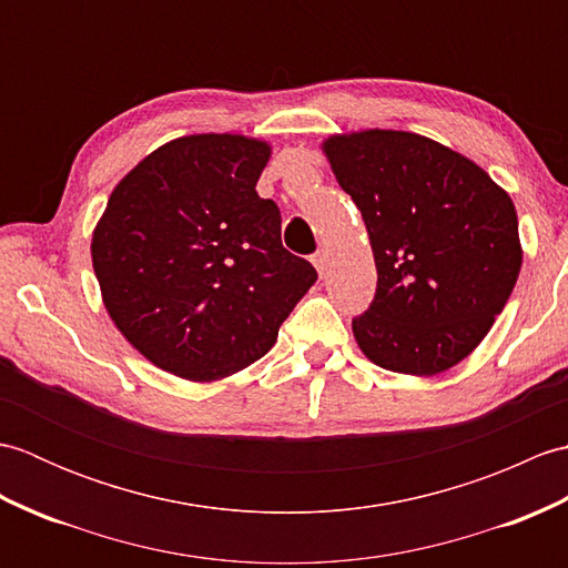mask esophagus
Masks as SVG:
<instances>
[{
	"instance_id": "1",
	"label": "esophagus",
	"mask_w": 568,
	"mask_h": 568,
	"mask_svg": "<svg viewBox=\"0 0 568 568\" xmlns=\"http://www.w3.org/2000/svg\"><path fill=\"white\" fill-rule=\"evenodd\" d=\"M327 251H317L315 253V256H312V263H315V268H317V273L320 275H324V273H327Z\"/></svg>"
}]
</instances>
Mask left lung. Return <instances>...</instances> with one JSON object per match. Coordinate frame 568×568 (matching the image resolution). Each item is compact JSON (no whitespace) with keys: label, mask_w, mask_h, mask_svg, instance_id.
<instances>
[{"label":"left lung","mask_w":568,"mask_h":568,"mask_svg":"<svg viewBox=\"0 0 568 568\" xmlns=\"http://www.w3.org/2000/svg\"><path fill=\"white\" fill-rule=\"evenodd\" d=\"M364 216L376 297L354 317L373 364L434 376L484 342L520 275L508 192L466 155L409 131L368 129L322 143Z\"/></svg>","instance_id":"left-lung-1"}]
</instances>
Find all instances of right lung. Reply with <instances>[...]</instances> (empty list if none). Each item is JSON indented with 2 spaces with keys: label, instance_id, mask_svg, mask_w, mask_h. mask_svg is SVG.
Instances as JSON below:
<instances>
[{
  "label": "right lung",
  "instance_id": "add662e5",
  "mask_svg": "<svg viewBox=\"0 0 568 568\" xmlns=\"http://www.w3.org/2000/svg\"><path fill=\"white\" fill-rule=\"evenodd\" d=\"M268 159V143L239 134L175 139L114 187L94 229L112 322L180 378L220 381L268 354L317 281L283 248L277 204L258 197Z\"/></svg>",
  "mask_w": 568,
  "mask_h": 568
}]
</instances>
